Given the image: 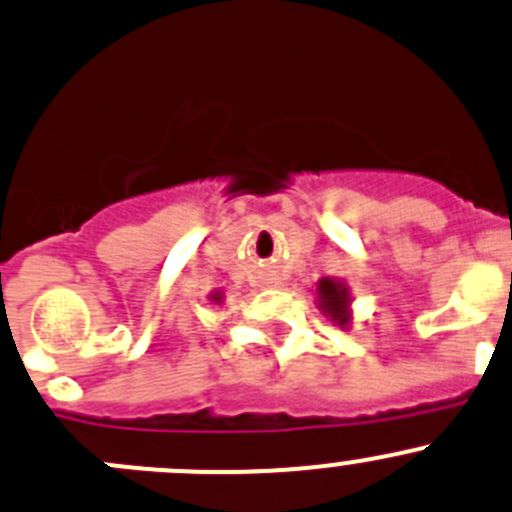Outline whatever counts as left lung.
Segmentation results:
<instances>
[{"label": "left lung", "mask_w": 512, "mask_h": 512, "mask_svg": "<svg viewBox=\"0 0 512 512\" xmlns=\"http://www.w3.org/2000/svg\"><path fill=\"white\" fill-rule=\"evenodd\" d=\"M317 295H320L322 307L332 315V320H340V325H345V312H347V290L340 282L332 280H320L317 282Z\"/></svg>", "instance_id": "obj_1"}]
</instances>
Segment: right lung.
<instances>
[{
  "label": "right lung",
  "mask_w": 512,
  "mask_h": 512,
  "mask_svg": "<svg viewBox=\"0 0 512 512\" xmlns=\"http://www.w3.org/2000/svg\"><path fill=\"white\" fill-rule=\"evenodd\" d=\"M212 300H220V297H217V295H215V297H212Z\"/></svg>",
  "instance_id": "1"
}]
</instances>
